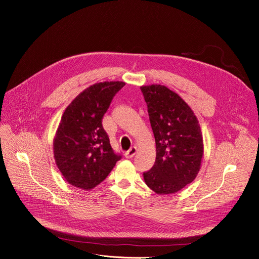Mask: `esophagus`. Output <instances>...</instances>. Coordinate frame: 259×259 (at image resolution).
Wrapping results in <instances>:
<instances>
[{"mask_svg": "<svg viewBox=\"0 0 259 259\" xmlns=\"http://www.w3.org/2000/svg\"><path fill=\"white\" fill-rule=\"evenodd\" d=\"M136 151H137L136 146H132V147H130L129 151H127V152H126L125 157H126L127 159H131V158H133V157H134V155L136 154Z\"/></svg>", "mask_w": 259, "mask_h": 259, "instance_id": "esophagus-1", "label": "esophagus"}]
</instances>
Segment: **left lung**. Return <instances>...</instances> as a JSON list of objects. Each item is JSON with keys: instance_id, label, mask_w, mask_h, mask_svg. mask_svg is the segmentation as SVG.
<instances>
[{"instance_id": "obj_1", "label": "left lung", "mask_w": 259, "mask_h": 259, "mask_svg": "<svg viewBox=\"0 0 259 259\" xmlns=\"http://www.w3.org/2000/svg\"><path fill=\"white\" fill-rule=\"evenodd\" d=\"M156 140V162L143 172L146 186L159 195L177 193L197 176L203 137L192 108L162 85L140 87Z\"/></svg>"}]
</instances>
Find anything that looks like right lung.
<instances>
[{"mask_svg": "<svg viewBox=\"0 0 259 259\" xmlns=\"http://www.w3.org/2000/svg\"><path fill=\"white\" fill-rule=\"evenodd\" d=\"M124 82L97 83L66 107L53 141L56 165L71 186L91 190L103 181L122 156L114 152L102 118Z\"/></svg>", "mask_w": 259, "mask_h": 259, "instance_id": "1", "label": "right lung"}]
</instances>
